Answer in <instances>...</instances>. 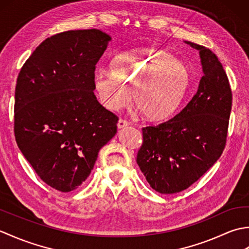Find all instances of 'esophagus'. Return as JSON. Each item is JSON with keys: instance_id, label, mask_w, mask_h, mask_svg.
<instances>
[{"instance_id": "esophagus-1", "label": "esophagus", "mask_w": 249, "mask_h": 249, "mask_svg": "<svg viewBox=\"0 0 249 249\" xmlns=\"http://www.w3.org/2000/svg\"><path fill=\"white\" fill-rule=\"evenodd\" d=\"M129 126V123L127 121H125V120H122V119H120L119 121H118V128L119 129H123V128H125V127H128Z\"/></svg>"}]
</instances>
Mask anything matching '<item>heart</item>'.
<instances>
[{
    "mask_svg": "<svg viewBox=\"0 0 249 249\" xmlns=\"http://www.w3.org/2000/svg\"><path fill=\"white\" fill-rule=\"evenodd\" d=\"M94 84L100 102L111 111L125 108L131 99L147 120L170 116L189 87V72L182 62L163 50L140 49L116 56L110 73H97Z\"/></svg>",
    "mask_w": 249,
    "mask_h": 249,
    "instance_id": "b5f03b06",
    "label": "heart"
}]
</instances>
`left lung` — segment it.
Masks as SVG:
<instances>
[{"label": "left lung", "mask_w": 249, "mask_h": 249, "mask_svg": "<svg viewBox=\"0 0 249 249\" xmlns=\"http://www.w3.org/2000/svg\"><path fill=\"white\" fill-rule=\"evenodd\" d=\"M199 51L203 76L197 93L174 118L142 128L137 163L151 187L160 194L188 188L218 160L226 145L232 93L223 65L210 49Z\"/></svg>", "instance_id": "obj_1"}]
</instances>
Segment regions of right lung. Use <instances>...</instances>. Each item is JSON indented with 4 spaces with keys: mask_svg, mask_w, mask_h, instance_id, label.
<instances>
[{
    "mask_svg": "<svg viewBox=\"0 0 249 249\" xmlns=\"http://www.w3.org/2000/svg\"><path fill=\"white\" fill-rule=\"evenodd\" d=\"M111 37L67 31L44 40L18 75L15 138L43 181L63 193L78 188L98 152L116 134L118 116L95 96V66Z\"/></svg>",
    "mask_w": 249,
    "mask_h": 249,
    "instance_id": "right-lung-1",
    "label": "right lung"
}]
</instances>
